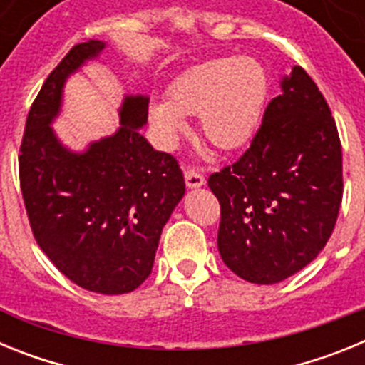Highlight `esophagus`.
<instances>
[{
    "label": "esophagus",
    "mask_w": 365,
    "mask_h": 365,
    "mask_svg": "<svg viewBox=\"0 0 365 365\" xmlns=\"http://www.w3.org/2000/svg\"><path fill=\"white\" fill-rule=\"evenodd\" d=\"M185 180H186V186L188 188H201L202 185H205V177L201 175V173L197 172H192V170H188V172H185Z\"/></svg>",
    "instance_id": "obj_1"
}]
</instances>
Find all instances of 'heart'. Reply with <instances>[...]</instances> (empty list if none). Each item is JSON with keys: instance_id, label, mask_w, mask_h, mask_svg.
Wrapping results in <instances>:
<instances>
[{"instance_id": "obj_1", "label": "heart", "mask_w": 365, "mask_h": 365, "mask_svg": "<svg viewBox=\"0 0 365 365\" xmlns=\"http://www.w3.org/2000/svg\"><path fill=\"white\" fill-rule=\"evenodd\" d=\"M267 95L269 76L256 58H214L180 74L170 87V100H153L150 120L160 140L173 146L188 130L185 115H199L206 140L237 150L256 133Z\"/></svg>"}]
</instances>
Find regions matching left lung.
<instances>
[{
	"instance_id": "obj_1",
	"label": "left lung",
	"mask_w": 365,
	"mask_h": 365,
	"mask_svg": "<svg viewBox=\"0 0 365 365\" xmlns=\"http://www.w3.org/2000/svg\"><path fill=\"white\" fill-rule=\"evenodd\" d=\"M279 87L250 148L208 179L221 205L219 254L257 285L291 278L320 254L344 186L340 138L320 89L299 66Z\"/></svg>"
}]
</instances>
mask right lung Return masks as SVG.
Segmentation results:
<instances>
[{"mask_svg":"<svg viewBox=\"0 0 365 365\" xmlns=\"http://www.w3.org/2000/svg\"><path fill=\"white\" fill-rule=\"evenodd\" d=\"M108 41L74 45L45 80L25 124L19 182L36 243L63 276L86 291L124 294L151 274L160 234L185 177L172 155L155 151L140 130L148 96L125 95L120 125L82 151L67 148L53 124L63 87Z\"/></svg>","mask_w":365,"mask_h":365,"instance_id":"obj_1","label":"right lung"}]
</instances>
